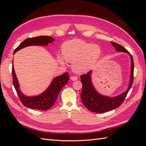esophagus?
Segmentation results:
<instances>
[{
  "label": "esophagus",
  "mask_w": 146,
  "mask_h": 146,
  "mask_svg": "<svg viewBox=\"0 0 146 146\" xmlns=\"http://www.w3.org/2000/svg\"><path fill=\"white\" fill-rule=\"evenodd\" d=\"M70 79H71L72 81H75V80H77V79H78V78L77 77H76V76H72L71 77H70Z\"/></svg>",
  "instance_id": "1"
}]
</instances>
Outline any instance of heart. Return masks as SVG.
Masks as SVG:
<instances>
[{"label": "heart", "instance_id": "1", "mask_svg": "<svg viewBox=\"0 0 146 146\" xmlns=\"http://www.w3.org/2000/svg\"><path fill=\"white\" fill-rule=\"evenodd\" d=\"M62 51L65 60L68 62H73L72 68L77 74L85 73L90 70L99 59L101 53L98 45L77 39L65 42ZM64 58L60 56V62L63 63Z\"/></svg>", "mask_w": 146, "mask_h": 146}]
</instances>
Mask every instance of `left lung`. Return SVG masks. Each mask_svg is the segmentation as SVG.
<instances>
[{"instance_id":"left-lung-1","label":"left lung","mask_w":146,"mask_h":146,"mask_svg":"<svg viewBox=\"0 0 146 146\" xmlns=\"http://www.w3.org/2000/svg\"><path fill=\"white\" fill-rule=\"evenodd\" d=\"M111 44L116 48V51L121 52H126L130 55L131 58V75L130 80L127 90L117 96L108 97L103 96L96 90L91 82L92 70L88 72L86 74H83L81 78L82 83V91L81 93V99L83 104L85 106L88 110L94 113H102L108 111H111L120 106L123 100H125L126 96L132 86L133 82V72L134 63L133 56L130 54L129 52L125 48L116 42H111Z\"/></svg>"}]
</instances>
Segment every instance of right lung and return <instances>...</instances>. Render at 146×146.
<instances>
[{
  "label": "right lung",
  "mask_w": 146,
  "mask_h": 146,
  "mask_svg": "<svg viewBox=\"0 0 146 146\" xmlns=\"http://www.w3.org/2000/svg\"><path fill=\"white\" fill-rule=\"evenodd\" d=\"M54 41H55V39L47 36H39L26 39L17 46L13 54L25 47L30 46H47L48 44ZM12 76L13 85L22 104L25 107L29 108L43 111L50 108L54 105L60 91L68 82L69 78V74L65 72L53 79L49 86L42 94L36 96H27L24 95L19 90V84L17 79L13 65L12 66Z\"/></svg>",
  "instance_id": "obj_1"
}]
</instances>
